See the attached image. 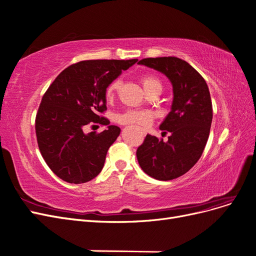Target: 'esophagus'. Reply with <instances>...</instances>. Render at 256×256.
Wrapping results in <instances>:
<instances>
[{
    "mask_svg": "<svg viewBox=\"0 0 256 256\" xmlns=\"http://www.w3.org/2000/svg\"><path fill=\"white\" fill-rule=\"evenodd\" d=\"M143 134H145V132H143Z\"/></svg>",
    "mask_w": 256,
    "mask_h": 256,
    "instance_id": "1",
    "label": "esophagus"
}]
</instances>
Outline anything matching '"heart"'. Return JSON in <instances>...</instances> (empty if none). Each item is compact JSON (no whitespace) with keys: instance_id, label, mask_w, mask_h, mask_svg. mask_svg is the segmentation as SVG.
Returning a JSON list of instances; mask_svg holds the SVG:
<instances>
[{"instance_id":"b5f03b06","label":"heart","mask_w":256,"mask_h":256,"mask_svg":"<svg viewBox=\"0 0 256 256\" xmlns=\"http://www.w3.org/2000/svg\"><path fill=\"white\" fill-rule=\"evenodd\" d=\"M141 83L147 94H152L154 92L162 90V83L154 74H144L141 76ZM122 81L120 79H115L108 85L104 90V97L106 100H112L116 94V92L120 88ZM154 120V114L150 111H141V110H128L118 116V120L120 124H127V125H134L138 127L150 126Z\"/></svg>"}]
</instances>
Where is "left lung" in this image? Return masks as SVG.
<instances>
[{
	"instance_id": "8db88e82",
	"label": "left lung",
	"mask_w": 256,
	"mask_h": 256,
	"mask_svg": "<svg viewBox=\"0 0 256 256\" xmlns=\"http://www.w3.org/2000/svg\"><path fill=\"white\" fill-rule=\"evenodd\" d=\"M164 74L173 85L171 112L160 125L171 132L168 142L147 134L138 147L143 171L158 180H171L187 173L202 156L212 120L207 83L187 62L175 56L148 58L138 62Z\"/></svg>"
}]
</instances>
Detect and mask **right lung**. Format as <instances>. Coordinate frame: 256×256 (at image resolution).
Wrapping results in <instances>:
<instances>
[{"instance_id": "add662e5", "label": "right lung", "mask_w": 256, "mask_h": 256, "mask_svg": "<svg viewBox=\"0 0 256 256\" xmlns=\"http://www.w3.org/2000/svg\"><path fill=\"white\" fill-rule=\"evenodd\" d=\"M136 62L81 60L64 69L44 94L35 120L37 143L46 164L60 180L83 184L102 172L120 129L110 125L88 134L83 129L90 124L109 125L102 115L106 110L104 90Z\"/></svg>"}]
</instances>
